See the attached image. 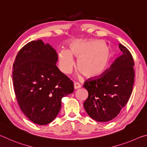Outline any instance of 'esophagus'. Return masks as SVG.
<instances>
[{
  "mask_svg": "<svg viewBox=\"0 0 147 147\" xmlns=\"http://www.w3.org/2000/svg\"><path fill=\"white\" fill-rule=\"evenodd\" d=\"M74 88H75V89H78V88H81V85L79 82H74Z\"/></svg>",
  "mask_w": 147,
  "mask_h": 147,
  "instance_id": "obj_1",
  "label": "esophagus"
}]
</instances>
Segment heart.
I'll list each match as a JSON object with an SVG mask.
<instances>
[{
  "label": "heart",
  "mask_w": 147,
  "mask_h": 147,
  "mask_svg": "<svg viewBox=\"0 0 147 147\" xmlns=\"http://www.w3.org/2000/svg\"><path fill=\"white\" fill-rule=\"evenodd\" d=\"M73 56L78 58L77 67L88 78L102 74L108 67L113 56L110 46L102 40L72 42L70 49L59 53V66L63 73H70L74 65Z\"/></svg>",
  "instance_id": "b5f03b06"
}]
</instances>
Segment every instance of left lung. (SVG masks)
Segmentation results:
<instances>
[{"label": "left lung", "instance_id": "obj_1", "mask_svg": "<svg viewBox=\"0 0 147 147\" xmlns=\"http://www.w3.org/2000/svg\"><path fill=\"white\" fill-rule=\"evenodd\" d=\"M123 54L109 69L84 82L88 97L84 102L86 112L94 120L108 122L116 117L130 98L134 83V61L129 50L119 44Z\"/></svg>", "mask_w": 147, "mask_h": 147}]
</instances>
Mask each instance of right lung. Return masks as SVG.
Instances as JSON below:
<instances>
[{"mask_svg": "<svg viewBox=\"0 0 147 147\" xmlns=\"http://www.w3.org/2000/svg\"><path fill=\"white\" fill-rule=\"evenodd\" d=\"M58 54L49 44L32 41L19 51L13 65L17 102L30 120L45 125L56 117L61 98L74 91L73 82L56 66Z\"/></svg>", "mask_w": 147, "mask_h": 147, "instance_id": "add662e5", "label": "right lung"}]
</instances>
